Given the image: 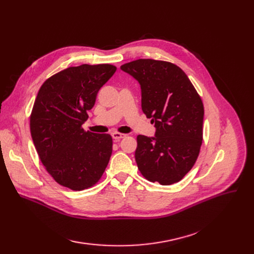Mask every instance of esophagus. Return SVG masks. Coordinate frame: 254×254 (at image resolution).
Instances as JSON below:
<instances>
[{
  "instance_id": "34e87169",
  "label": "esophagus",
  "mask_w": 254,
  "mask_h": 254,
  "mask_svg": "<svg viewBox=\"0 0 254 254\" xmlns=\"http://www.w3.org/2000/svg\"><path fill=\"white\" fill-rule=\"evenodd\" d=\"M126 137H127V135L120 134V132H113V134H112V138H113L115 141H119L120 139L126 138Z\"/></svg>"
}]
</instances>
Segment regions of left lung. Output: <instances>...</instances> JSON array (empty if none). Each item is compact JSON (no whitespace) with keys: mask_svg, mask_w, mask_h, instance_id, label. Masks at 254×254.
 Segmentation results:
<instances>
[{"mask_svg":"<svg viewBox=\"0 0 254 254\" xmlns=\"http://www.w3.org/2000/svg\"><path fill=\"white\" fill-rule=\"evenodd\" d=\"M141 86V106L155 136L137 137L136 163L151 182L170 185L193 167L203 140L204 106L190 80L176 64L140 59L120 66Z\"/></svg>","mask_w":254,"mask_h":254,"instance_id":"1","label":"left lung"}]
</instances>
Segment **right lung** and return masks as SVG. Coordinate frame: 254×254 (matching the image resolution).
Returning <instances> with one entry per match:
<instances>
[{
  "label": "right lung",
  "instance_id": "right-lung-1",
  "mask_svg": "<svg viewBox=\"0 0 254 254\" xmlns=\"http://www.w3.org/2000/svg\"><path fill=\"white\" fill-rule=\"evenodd\" d=\"M115 71L108 64L70 66L48 78L37 95L30 119L36 150L52 178L72 190L95 185L109 163L111 136L82 125Z\"/></svg>",
  "mask_w": 254,
  "mask_h": 254
}]
</instances>
